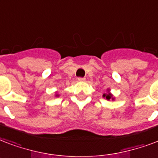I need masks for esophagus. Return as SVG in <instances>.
Here are the masks:
<instances>
[{
	"mask_svg": "<svg viewBox=\"0 0 158 158\" xmlns=\"http://www.w3.org/2000/svg\"><path fill=\"white\" fill-rule=\"evenodd\" d=\"M85 78H82V77H79V78H78V80H79V81H80V82H84V81H85Z\"/></svg>",
	"mask_w": 158,
	"mask_h": 158,
	"instance_id": "34e87169",
	"label": "esophagus"
}]
</instances>
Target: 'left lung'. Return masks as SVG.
I'll return each mask as SVG.
<instances>
[{
  "instance_id": "8db88e82",
  "label": "left lung",
  "mask_w": 158,
  "mask_h": 158,
  "mask_svg": "<svg viewBox=\"0 0 158 158\" xmlns=\"http://www.w3.org/2000/svg\"><path fill=\"white\" fill-rule=\"evenodd\" d=\"M111 94H103V98H106L107 99V100H110V98H111ZM113 99V98H112Z\"/></svg>"
}]
</instances>
